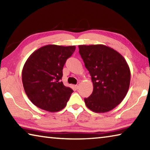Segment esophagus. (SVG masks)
<instances>
[{"label":"esophagus","mask_w":150,"mask_h":150,"mask_svg":"<svg viewBox=\"0 0 150 150\" xmlns=\"http://www.w3.org/2000/svg\"><path fill=\"white\" fill-rule=\"evenodd\" d=\"M79 86H80V83H78V84H77L75 85V88H77V89H78L79 88Z\"/></svg>","instance_id":"obj_1"}]
</instances>
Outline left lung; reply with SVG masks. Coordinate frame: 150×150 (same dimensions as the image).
<instances>
[{
    "instance_id": "obj_1",
    "label": "left lung",
    "mask_w": 150,
    "mask_h": 150,
    "mask_svg": "<svg viewBox=\"0 0 150 150\" xmlns=\"http://www.w3.org/2000/svg\"><path fill=\"white\" fill-rule=\"evenodd\" d=\"M79 49L93 85L92 94L84 99L86 106L98 113L112 110L123 100L130 87V70L126 59L103 44L80 45Z\"/></svg>"
}]
</instances>
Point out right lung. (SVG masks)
Listing matches in <instances>:
<instances>
[{
    "mask_svg": "<svg viewBox=\"0 0 150 150\" xmlns=\"http://www.w3.org/2000/svg\"><path fill=\"white\" fill-rule=\"evenodd\" d=\"M75 50V45H46L28 58L22 69V83L27 96L34 105L50 112L65 107L73 91L61 81L62 70Z\"/></svg>",
    "mask_w": 150,
    "mask_h": 150,
    "instance_id": "add662e5",
    "label": "right lung"
}]
</instances>
